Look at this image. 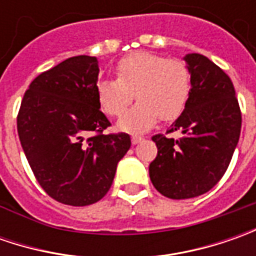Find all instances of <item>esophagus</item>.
<instances>
[{
	"label": "esophagus",
	"mask_w": 256,
	"mask_h": 256,
	"mask_svg": "<svg viewBox=\"0 0 256 256\" xmlns=\"http://www.w3.org/2000/svg\"><path fill=\"white\" fill-rule=\"evenodd\" d=\"M142 140H144L142 136H138V135H132V136H131V141H132L134 145L140 144V142H141V141H142Z\"/></svg>",
	"instance_id": "34e87169"
}]
</instances>
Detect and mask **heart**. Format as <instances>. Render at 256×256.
Wrapping results in <instances>:
<instances>
[{
  "instance_id": "1",
  "label": "heart",
  "mask_w": 256,
  "mask_h": 256,
  "mask_svg": "<svg viewBox=\"0 0 256 256\" xmlns=\"http://www.w3.org/2000/svg\"><path fill=\"white\" fill-rule=\"evenodd\" d=\"M116 80H104L96 85V96L105 112L118 116L132 102L136 105L124 114L118 130L138 134L151 130L162 118L171 121L185 110L191 94V75L180 60H166L160 54L138 51L126 55L115 68Z\"/></svg>"
}]
</instances>
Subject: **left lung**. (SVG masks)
Masks as SVG:
<instances>
[{
    "label": "left lung",
    "mask_w": 256,
    "mask_h": 256,
    "mask_svg": "<svg viewBox=\"0 0 256 256\" xmlns=\"http://www.w3.org/2000/svg\"><path fill=\"white\" fill-rule=\"evenodd\" d=\"M191 75L190 100L170 132L155 135L156 158L150 164L155 190L171 200H188L208 192L224 176L241 135V111L231 78L201 54H186Z\"/></svg>",
    "instance_id": "8db88e82"
}]
</instances>
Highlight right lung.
<instances>
[{"label":"right lung","instance_id":"right-lung-1","mask_svg":"<svg viewBox=\"0 0 256 256\" xmlns=\"http://www.w3.org/2000/svg\"><path fill=\"white\" fill-rule=\"evenodd\" d=\"M98 74L96 56L65 60L30 84L16 118L36 181L65 205L85 206L104 198L131 146L128 134H102L111 122L100 110ZM91 132L97 135L86 138Z\"/></svg>","mask_w":256,"mask_h":256}]
</instances>
